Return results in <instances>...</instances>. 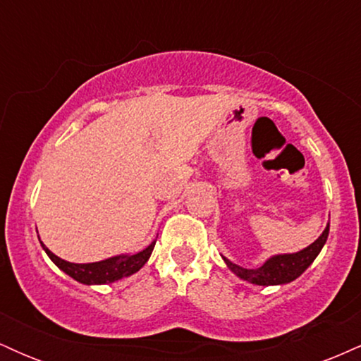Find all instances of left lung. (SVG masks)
I'll use <instances>...</instances> for the list:
<instances>
[{"label":"left lung","instance_id":"8db88e82","mask_svg":"<svg viewBox=\"0 0 361 361\" xmlns=\"http://www.w3.org/2000/svg\"><path fill=\"white\" fill-rule=\"evenodd\" d=\"M327 235H329V224H327L322 234L310 246L304 247L299 252H292V255L271 256L259 268H251V270L234 264L233 261L224 258V256L222 258L226 261L227 268L244 281H250L252 285H263V287H268V285H283L299 279L302 273L307 270L310 264H312V261L317 258L319 252H321L322 246L326 244Z\"/></svg>","mask_w":361,"mask_h":361}]
</instances>
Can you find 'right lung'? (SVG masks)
I'll use <instances>...</instances> for the list:
<instances>
[{
	"label": "right lung",
	"instance_id": "1",
	"mask_svg": "<svg viewBox=\"0 0 361 361\" xmlns=\"http://www.w3.org/2000/svg\"><path fill=\"white\" fill-rule=\"evenodd\" d=\"M40 244H42L44 251L47 252L49 258L66 275H69L71 279L85 285H103L111 283V281H117L120 279H126V276H130L135 271H139L147 263L149 256H151L152 250H154L156 241H152L146 250L135 252V255H120L109 259L97 261V263H69V261L61 259L59 256L54 255L49 247H45L42 241H40Z\"/></svg>",
	"mask_w": 361,
	"mask_h": 361
}]
</instances>
